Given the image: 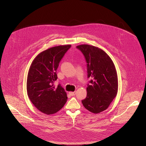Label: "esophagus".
I'll list each match as a JSON object with an SVG mask.
<instances>
[{
  "instance_id": "esophagus-1",
  "label": "esophagus",
  "mask_w": 146,
  "mask_h": 146,
  "mask_svg": "<svg viewBox=\"0 0 146 146\" xmlns=\"http://www.w3.org/2000/svg\"><path fill=\"white\" fill-rule=\"evenodd\" d=\"M76 92H69V94L71 96H73L74 95H76Z\"/></svg>"
}]
</instances>
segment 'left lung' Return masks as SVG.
<instances>
[{"mask_svg": "<svg viewBox=\"0 0 146 146\" xmlns=\"http://www.w3.org/2000/svg\"><path fill=\"white\" fill-rule=\"evenodd\" d=\"M76 47L85 58L88 78H92L82 103L89 111L100 113L108 108L117 95L118 80L115 66L110 56L98 47L81 44Z\"/></svg>", "mask_w": 146, "mask_h": 146, "instance_id": "1", "label": "left lung"}]
</instances>
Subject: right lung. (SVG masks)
Returning a JSON list of instances; mask_svg holds the SVG:
<instances>
[{"label":"right lung","instance_id":"obj_1","mask_svg":"<svg viewBox=\"0 0 146 146\" xmlns=\"http://www.w3.org/2000/svg\"><path fill=\"white\" fill-rule=\"evenodd\" d=\"M71 45L53 47L39 53L33 60L27 76V92L34 106L40 112L52 115L59 111L68 97L60 84L56 88L54 82L59 63Z\"/></svg>","mask_w":146,"mask_h":146}]
</instances>
